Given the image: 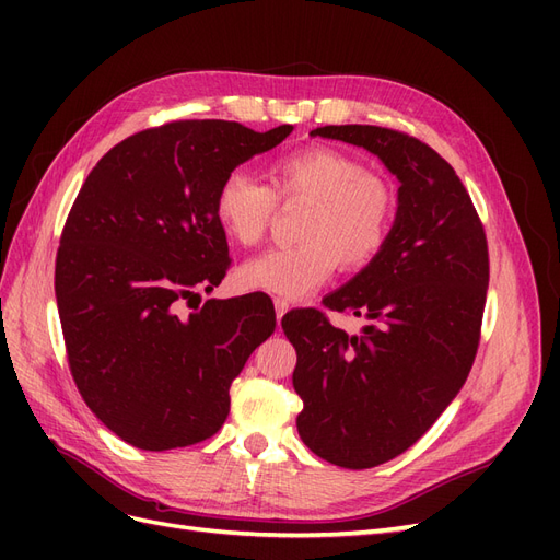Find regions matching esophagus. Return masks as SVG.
Here are the masks:
<instances>
[{
	"mask_svg": "<svg viewBox=\"0 0 560 560\" xmlns=\"http://www.w3.org/2000/svg\"><path fill=\"white\" fill-rule=\"evenodd\" d=\"M273 303H276V317H278V325H280L282 317H284V313L290 311V301H287V299H280V296H276V299H273Z\"/></svg>",
	"mask_w": 560,
	"mask_h": 560,
	"instance_id": "1",
	"label": "esophagus"
}]
</instances>
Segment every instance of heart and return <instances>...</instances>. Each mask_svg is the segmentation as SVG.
Listing matches in <instances>:
<instances>
[{"label":"heart","mask_w":560,"mask_h":560,"mask_svg":"<svg viewBox=\"0 0 560 560\" xmlns=\"http://www.w3.org/2000/svg\"><path fill=\"white\" fill-rule=\"evenodd\" d=\"M273 189L235 167L214 194L217 224L233 243L254 247L278 212V198L306 200L294 247L268 249L245 261L238 282L245 290L301 299L325 284L338 266L362 270L385 249L397 217L395 186L381 173L334 147H306L270 167Z\"/></svg>","instance_id":"heart-1"}]
</instances>
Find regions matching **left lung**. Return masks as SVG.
Returning a JSON list of instances; mask_svg holds the SVG:
<instances>
[{
  "instance_id": "1",
  "label": "left lung",
  "mask_w": 560,
  "mask_h": 560,
  "mask_svg": "<svg viewBox=\"0 0 560 560\" xmlns=\"http://www.w3.org/2000/svg\"><path fill=\"white\" fill-rule=\"evenodd\" d=\"M311 135L364 147L401 184L381 257L325 299L362 317V331L350 336L315 308L282 317L296 348L299 436L322 460L369 469L411 448L465 385L479 348L488 243L460 177L425 142L358 124Z\"/></svg>"
}]
</instances>
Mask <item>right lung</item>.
Segmentation results:
<instances>
[{
  "instance_id": "1",
  "label": "right lung",
  "mask_w": 560,
  "mask_h": 560,
  "mask_svg": "<svg viewBox=\"0 0 560 560\" xmlns=\"http://www.w3.org/2000/svg\"><path fill=\"white\" fill-rule=\"evenodd\" d=\"M294 126L173 121L112 147L83 182L56 259L67 360L83 401L135 448L171 451L224 425L229 387L276 331L261 294L208 299L224 280L214 194ZM191 308V306H189Z\"/></svg>"
}]
</instances>
